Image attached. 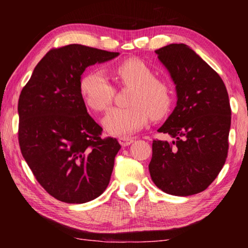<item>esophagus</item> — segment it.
<instances>
[{"instance_id":"obj_1","label":"esophagus","mask_w":248,"mask_h":248,"mask_svg":"<svg viewBox=\"0 0 248 248\" xmlns=\"http://www.w3.org/2000/svg\"><path fill=\"white\" fill-rule=\"evenodd\" d=\"M118 141L123 146H127V145H130L132 143L133 139H130V138H119Z\"/></svg>"}]
</instances>
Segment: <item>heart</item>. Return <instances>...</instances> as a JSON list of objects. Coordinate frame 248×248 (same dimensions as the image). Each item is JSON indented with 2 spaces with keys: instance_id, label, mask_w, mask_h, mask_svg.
Instances as JSON below:
<instances>
[{
  "instance_id": "b5f03b06",
  "label": "heart",
  "mask_w": 248,
  "mask_h": 248,
  "mask_svg": "<svg viewBox=\"0 0 248 248\" xmlns=\"http://www.w3.org/2000/svg\"><path fill=\"white\" fill-rule=\"evenodd\" d=\"M112 73L120 86L133 87L127 108L111 109L103 124L115 136H129L148 124L149 118L159 120L170 111L173 93L169 84L155 78L150 66L137 58H130L114 66ZM79 92L87 106L105 111L114 102L116 90L100 70H91L79 79Z\"/></svg>"
}]
</instances>
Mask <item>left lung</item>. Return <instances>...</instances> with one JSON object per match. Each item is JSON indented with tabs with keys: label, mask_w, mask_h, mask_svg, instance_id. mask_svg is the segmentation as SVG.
Here are the masks:
<instances>
[{
	"label": "left lung",
	"mask_w": 248,
	"mask_h": 248,
	"mask_svg": "<svg viewBox=\"0 0 248 248\" xmlns=\"http://www.w3.org/2000/svg\"><path fill=\"white\" fill-rule=\"evenodd\" d=\"M155 52L175 83L177 104L157 130L173 141L152 143L151 178L166 194H199L217 178L228 157V91L220 75L187 45L170 44Z\"/></svg>",
	"instance_id": "obj_1"
}]
</instances>
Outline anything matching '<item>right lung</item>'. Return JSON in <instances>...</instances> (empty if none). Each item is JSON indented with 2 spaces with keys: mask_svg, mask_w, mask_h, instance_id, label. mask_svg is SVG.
Returning a JSON list of instances; mask_svg holds the SVG:
<instances>
[{
  "mask_svg": "<svg viewBox=\"0 0 248 248\" xmlns=\"http://www.w3.org/2000/svg\"><path fill=\"white\" fill-rule=\"evenodd\" d=\"M118 52L68 45L51 49L36 65L18 99V142L44 189L66 203H84L106 189L120 144L103 139L87 112L79 79L87 66Z\"/></svg>",
  "mask_w": 248,
  "mask_h": 248,
  "instance_id": "add662e5",
  "label": "right lung"
}]
</instances>
